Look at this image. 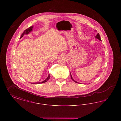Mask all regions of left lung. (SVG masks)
<instances>
[{
	"label": "left lung",
	"mask_w": 121,
	"mask_h": 121,
	"mask_svg": "<svg viewBox=\"0 0 121 121\" xmlns=\"http://www.w3.org/2000/svg\"><path fill=\"white\" fill-rule=\"evenodd\" d=\"M96 31V30H95ZM95 38H96V39H99V40L101 41V38H100V35L98 33L97 35H96V36H95ZM70 76H71V79H72V80L73 81H74V82H76V83H80V82H77V81H76L75 80H74V79L73 78V77H72V75H71V73H70Z\"/></svg>",
	"instance_id": "left-lung-1"
}]
</instances>
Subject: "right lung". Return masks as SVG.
<instances>
[{"mask_svg":"<svg viewBox=\"0 0 121 121\" xmlns=\"http://www.w3.org/2000/svg\"><path fill=\"white\" fill-rule=\"evenodd\" d=\"M33 26H31L28 29H26V30H25L24 31H23V33L22 34L20 39H21L24 35H28L29 33L30 32H31L32 30H33ZM50 78V74H48V77H47V78H46V79H45L43 81V82H31L32 84H38V83H44L46 82H47V81Z\"/></svg>","mask_w":121,"mask_h":121,"instance_id":"1","label":"right lung"}]
</instances>
